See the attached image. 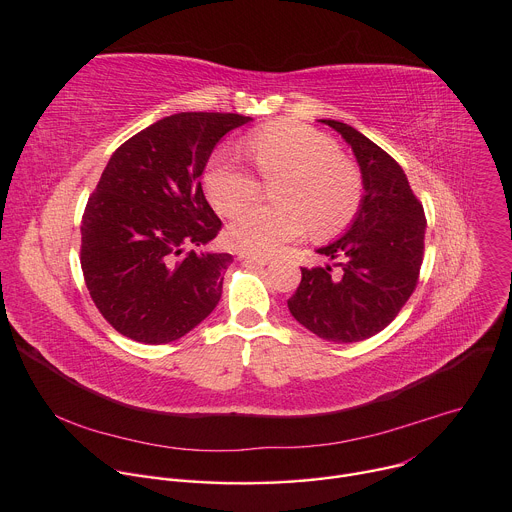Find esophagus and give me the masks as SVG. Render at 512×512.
Returning a JSON list of instances; mask_svg holds the SVG:
<instances>
[{
	"label": "esophagus",
	"instance_id": "34e87169",
	"mask_svg": "<svg viewBox=\"0 0 512 512\" xmlns=\"http://www.w3.org/2000/svg\"><path fill=\"white\" fill-rule=\"evenodd\" d=\"M239 258H242V260H244V262H248V264H258V266L268 264V258H264V256H250V254H242Z\"/></svg>",
	"mask_w": 512,
	"mask_h": 512
}]
</instances>
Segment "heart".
I'll return each instance as SVG.
<instances>
[{
	"label": "heart",
	"mask_w": 512,
	"mask_h": 512,
	"mask_svg": "<svg viewBox=\"0 0 512 512\" xmlns=\"http://www.w3.org/2000/svg\"><path fill=\"white\" fill-rule=\"evenodd\" d=\"M262 182L275 187L279 204H256L260 179L229 153H217L204 173V190L221 215L242 214L227 229L231 248L266 256L308 227L314 235H333L345 229L364 200V177L359 167L339 153V144L324 132L275 122L254 130L246 140Z\"/></svg>",
	"instance_id": "b5f03b06"
}]
</instances>
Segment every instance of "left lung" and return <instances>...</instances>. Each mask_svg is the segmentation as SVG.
Wrapping results in <instances>:
<instances>
[{"label":"left lung","instance_id":"obj_1","mask_svg":"<svg viewBox=\"0 0 512 512\" xmlns=\"http://www.w3.org/2000/svg\"><path fill=\"white\" fill-rule=\"evenodd\" d=\"M353 148L364 200L351 229L318 254L333 266L302 268L287 299L291 316L333 343L364 341L384 330L417 287L424 260L426 215L401 165L355 128L322 119Z\"/></svg>","mask_w":512,"mask_h":512}]
</instances>
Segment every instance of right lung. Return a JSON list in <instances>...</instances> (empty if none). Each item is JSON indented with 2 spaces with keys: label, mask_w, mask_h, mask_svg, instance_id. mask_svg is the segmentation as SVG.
<instances>
[{
  "label": "right lung",
  "mask_w": 512,
  "mask_h": 512,
  "mask_svg": "<svg viewBox=\"0 0 512 512\" xmlns=\"http://www.w3.org/2000/svg\"><path fill=\"white\" fill-rule=\"evenodd\" d=\"M248 122L237 113H175L111 155L82 215L80 264L90 297L119 335L165 345L217 308L233 256L194 250L223 227L202 173L215 144Z\"/></svg>",
  "instance_id": "right-lung-1"
}]
</instances>
